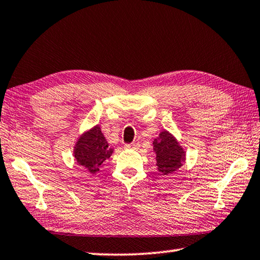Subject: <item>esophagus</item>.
<instances>
[{
	"mask_svg": "<svg viewBox=\"0 0 260 260\" xmlns=\"http://www.w3.org/2000/svg\"><path fill=\"white\" fill-rule=\"evenodd\" d=\"M139 147V143L138 142H133L131 144H125V148L126 149H136Z\"/></svg>",
	"mask_w": 260,
	"mask_h": 260,
	"instance_id": "obj_1",
	"label": "esophagus"
}]
</instances>
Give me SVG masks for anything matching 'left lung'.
I'll return each instance as SVG.
<instances>
[{
	"label": "left lung",
	"instance_id": "1",
	"mask_svg": "<svg viewBox=\"0 0 260 260\" xmlns=\"http://www.w3.org/2000/svg\"><path fill=\"white\" fill-rule=\"evenodd\" d=\"M152 144L156 153L158 172L169 175L183 165L186 160V151L170 132L161 131L159 136L153 140Z\"/></svg>",
	"mask_w": 260,
	"mask_h": 260
}]
</instances>
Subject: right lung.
Returning <instances> with one entry per match:
<instances>
[{
	"mask_svg": "<svg viewBox=\"0 0 260 260\" xmlns=\"http://www.w3.org/2000/svg\"><path fill=\"white\" fill-rule=\"evenodd\" d=\"M112 152L113 149L109 146L99 125L79 136L73 149L77 164L82 166L90 174L99 173L101 165L111 157Z\"/></svg>",
	"mask_w": 260,
	"mask_h": 260,
	"instance_id": "right-lung-1",
	"label": "right lung"
}]
</instances>
